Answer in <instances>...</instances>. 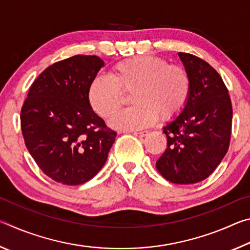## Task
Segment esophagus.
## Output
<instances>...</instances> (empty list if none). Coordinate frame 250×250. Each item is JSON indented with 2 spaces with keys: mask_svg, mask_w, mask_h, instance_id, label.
<instances>
[{
  "mask_svg": "<svg viewBox=\"0 0 250 250\" xmlns=\"http://www.w3.org/2000/svg\"><path fill=\"white\" fill-rule=\"evenodd\" d=\"M149 133L147 132V131H134V132H132V134L133 135H135V137H139V138H143V137H146V135Z\"/></svg>",
  "mask_w": 250,
  "mask_h": 250,
  "instance_id": "1",
  "label": "esophagus"
}]
</instances>
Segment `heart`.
I'll return each instance as SVG.
<instances>
[{"label":"heart","mask_w":250,"mask_h":250,"mask_svg":"<svg viewBox=\"0 0 250 250\" xmlns=\"http://www.w3.org/2000/svg\"><path fill=\"white\" fill-rule=\"evenodd\" d=\"M188 71L180 65L153 56H139L118 62L109 76H98L88 89V100L103 118L111 117L120 107L124 92L131 96L133 107L120 112L109 120L113 129L135 131L179 116L191 95Z\"/></svg>","instance_id":"b5f03b06"}]
</instances>
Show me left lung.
Returning <instances> with one entry per match:
<instances>
[{
    "mask_svg": "<svg viewBox=\"0 0 250 250\" xmlns=\"http://www.w3.org/2000/svg\"><path fill=\"white\" fill-rule=\"evenodd\" d=\"M179 56L191 77V95L163 128L167 146L156 168L172 183L194 184L208 177L227 153L232 108L227 87L208 62L188 53Z\"/></svg>",
    "mask_w": 250,
    "mask_h": 250,
    "instance_id": "obj_1",
    "label": "left lung"
}]
</instances>
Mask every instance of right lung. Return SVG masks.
<instances>
[{"instance_id": "1", "label": "right lung", "mask_w": 250, "mask_h": 250, "mask_svg": "<svg viewBox=\"0 0 250 250\" xmlns=\"http://www.w3.org/2000/svg\"><path fill=\"white\" fill-rule=\"evenodd\" d=\"M104 62L76 55L46 68L21 110L27 150L50 179L65 185L91 180L104 166L117 132L97 116L88 89Z\"/></svg>"}]
</instances>
